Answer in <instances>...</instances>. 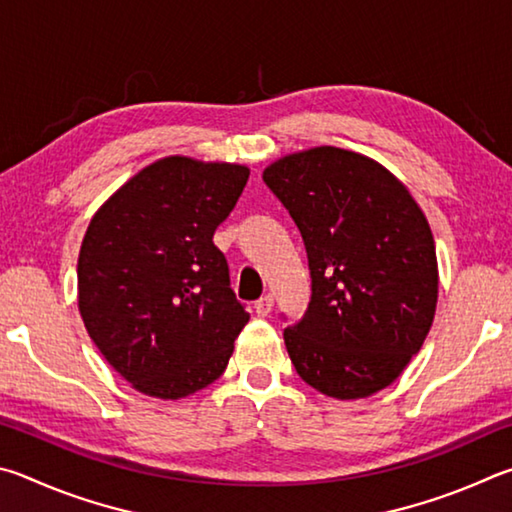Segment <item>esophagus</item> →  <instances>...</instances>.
Masks as SVG:
<instances>
[{"label":"esophagus","mask_w":512,"mask_h":512,"mask_svg":"<svg viewBox=\"0 0 512 512\" xmlns=\"http://www.w3.org/2000/svg\"><path fill=\"white\" fill-rule=\"evenodd\" d=\"M272 308H274V297H272V294H265V297H261V299L254 303V310H256L258 317H267L272 312Z\"/></svg>","instance_id":"34e87169"}]
</instances>
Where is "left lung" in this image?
Returning <instances> with one entry per match:
<instances>
[{
  "mask_svg": "<svg viewBox=\"0 0 512 512\" xmlns=\"http://www.w3.org/2000/svg\"><path fill=\"white\" fill-rule=\"evenodd\" d=\"M301 231L312 301L283 339L301 380L337 400L369 398L407 369L438 301L432 229L378 161L317 146L263 170Z\"/></svg>",
  "mask_w": 512,
  "mask_h": 512,
  "instance_id": "left-lung-1",
  "label": "left lung"
}]
</instances>
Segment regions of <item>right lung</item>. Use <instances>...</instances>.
Here are the masks:
<instances>
[{"label": "right lung", "instance_id": "1", "mask_svg": "<svg viewBox=\"0 0 512 512\" xmlns=\"http://www.w3.org/2000/svg\"><path fill=\"white\" fill-rule=\"evenodd\" d=\"M249 179L170 155L98 206L78 254V310L107 364L143 396L179 400L224 373L249 321L213 245Z\"/></svg>", "mask_w": 512, "mask_h": 512}]
</instances>
